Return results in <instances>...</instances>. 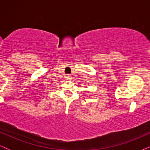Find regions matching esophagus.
I'll return each instance as SVG.
<instances>
[{
  "label": "esophagus",
  "instance_id": "obj_1",
  "mask_svg": "<svg viewBox=\"0 0 150 150\" xmlns=\"http://www.w3.org/2000/svg\"><path fill=\"white\" fill-rule=\"evenodd\" d=\"M71 75H66V76H65V78L67 79V80H71Z\"/></svg>",
  "mask_w": 150,
  "mask_h": 150
}]
</instances>
